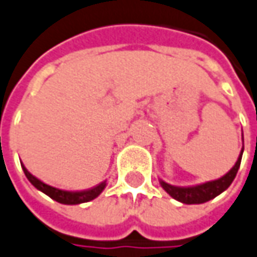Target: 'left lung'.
Wrapping results in <instances>:
<instances>
[{
	"mask_svg": "<svg viewBox=\"0 0 257 257\" xmlns=\"http://www.w3.org/2000/svg\"><path fill=\"white\" fill-rule=\"evenodd\" d=\"M242 153H243V149L240 152V156L238 158V162L235 163V166L221 179L208 181V183H204V184L195 186V187H174V186H170L165 181H160V184L174 200L183 202V204H202V202H207L209 200H212V198H215L216 195H219L231 186V183L233 181L239 170L240 160H242Z\"/></svg>",
	"mask_w": 257,
	"mask_h": 257,
	"instance_id": "left-lung-1",
	"label": "left lung"
}]
</instances>
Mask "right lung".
<instances>
[{
    "label": "right lung",
    "instance_id": "right-lung-1",
    "mask_svg": "<svg viewBox=\"0 0 257 257\" xmlns=\"http://www.w3.org/2000/svg\"><path fill=\"white\" fill-rule=\"evenodd\" d=\"M22 169H24V173L28 177V180L32 183L35 187L38 190L43 191L45 194L49 195L50 198H53L55 201L62 202V204H81V202H88L94 200L95 197H98L101 194V191L105 187V181L99 183L98 186L90 188V190H83V191H64V190H59V188L52 187V186H48L45 183H42L41 180L36 179L35 176H32L31 173L28 172L25 169V166L22 165Z\"/></svg>",
    "mask_w": 257,
    "mask_h": 257
}]
</instances>
